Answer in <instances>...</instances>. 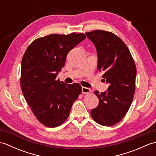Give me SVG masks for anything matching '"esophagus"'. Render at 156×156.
Returning <instances> with one entry per match:
<instances>
[{
  "label": "esophagus",
  "mask_w": 156,
  "mask_h": 156,
  "mask_svg": "<svg viewBox=\"0 0 156 156\" xmlns=\"http://www.w3.org/2000/svg\"><path fill=\"white\" fill-rule=\"evenodd\" d=\"M90 92H91V90L90 88H87V87H82V92L83 94H88Z\"/></svg>",
  "instance_id": "obj_1"
}]
</instances>
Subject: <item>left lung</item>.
Here are the masks:
<instances>
[{
    "label": "left lung",
    "mask_w": 156,
    "mask_h": 156,
    "mask_svg": "<svg viewBox=\"0 0 156 156\" xmlns=\"http://www.w3.org/2000/svg\"><path fill=\"white\" fill-rule=\"evenodd\" d=\"M86 35L95 46L98 69L109 84L107 91L94 92L99 103L90 115L98 124L114 125L125 117L133 101L137 74L135 62L127 45L112 33L95 30Z\"/></svg>",
    "instance_id": "1"
}]
</instances>
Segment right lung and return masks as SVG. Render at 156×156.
Instances as JSON below:
<instances>
[{
    "instance_id": "obj_1",
    "label": "right lung",
    "mask_w": 156,
    "mask_h": 156,
    "mask_svg": "<svg viewBox=\"0 0 156 156\" xmlns=\"http://www.w3.org/2000/svg\"><path fill=\"white\" fill-rule=\"evenodd\" d=\"M85 38L84 34L75 33L47 35L33 41L23 55V94L36 118L46 127L62 124L81 94L80 84H66L56 77L65 64L68 52Z\"/></svg>"
}]
</instances>
